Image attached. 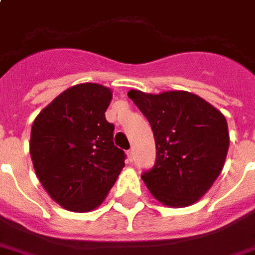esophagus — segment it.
I'll use <instances>...</instances> for the list:
<instances>
[{
	"instance_id": "34e87169",
	"label": "esophagus",
	"mask_w": 255,
	"mask_h": 255,
	"mask_svg": "<svg viewBox=\"0 0 255 255\" xmlns=\"http://www.w3.org/2000/svg\"><path fill=\"white\" fill-rule=\"evenodd\" d=\"M126 154H127V159H128V161H129V162L132 161V158H133V150H132V148H131V150H128V151L126 152Z\"/></svg>"
}]
</instances>
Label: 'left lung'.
Segmentation results:
<instances>
[{"label":"left lung","instance_id":"8db88e82","mask_svg":"<svg viewBox=\"0 0 255 255\" xmlns=\"http://www.w3.org/2000/svg\"><path fill=\"white\" fill-rule=\"evenodd\" d=\"M151 126L156 161L143 173L147 189L166 207L199 201L223 169L228 146L227 120L220 111L185 90L143 93L129 90Z\"/></svg>","mask_w":255,"mask_h":255}]
</instances>
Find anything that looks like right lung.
Returning <instances> with one entry per match:
<instances>
[{"mask_svg": "<svg viewBox=\"0 0 255 255\" xmlns=\"http://www.w3.org/2000/svg\"><path fill=\"white\" fill-rule=\"evenodd\" d=\"M112 90L78 84L41 109L32 124L29 154L41 186L73 212L103 203L124 167V151L113 144L115 126L105 111Z\"/></svg>", "mask_w": 255, "mask_h": 255, "instance_id": "1", "label": "right lung"}]
</instances>
